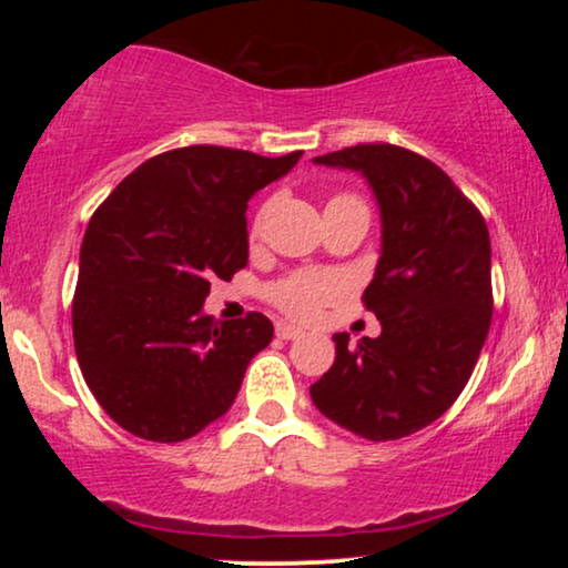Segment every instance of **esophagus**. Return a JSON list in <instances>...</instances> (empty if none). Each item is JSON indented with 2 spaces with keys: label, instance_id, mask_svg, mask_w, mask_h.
Wrapping results in <instances>:
<instances>
[{
  "label": "esophagus",
  "instance_id": "esophagus-1",
  "mask_svg": "<svg viewBox=\"0 0 568 568\" xmlns=\"http://www.w3.org/2000/svg\"><path fill=\"white\" fill-rule=\"evenodd\" d=\"M275 331H277L280 338H285V342H288V338L302 336V328H296V325H291V323H277Z\"/></svg>",
  "mask_w": 568,
  "mask_h": 568
}]
</instances>
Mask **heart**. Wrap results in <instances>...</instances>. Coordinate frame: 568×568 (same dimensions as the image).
<instances>
[{
  "label": "heart",
  "instance_id": "obj_1",
  "mask_svg": "<svg viewBox=\"0 0 568 568\" xmlns=\"http://www.w3.org/2000/svg\"><path fill=\"white\" fill-rule=\"evenodd\" d=\"M264 211L256 216V224L253 230L262 226ZM342 291V280L331 272H293V275L277 280V283L270 285V302L277 304L280 310L288 312L293 317H312L323 304H328L331 298L338 296Z\"/></svg>",
  "mask_w": 568,
  "mask_h": 568
}]
</instances>
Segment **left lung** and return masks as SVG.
I'll return each mask as SVG.
<instances>
[{
  "label": "left lung",
  "mask_w": 568,
  "mask_h": 568,
  "mask_svg": "<svg viewBox=\"0 0 568 568\" xmlns=\"http://www.w3.org/2000/svg\"><path fill=\"white\" fill-rule=\"evenodd\" d=\"M363 173L382 216V256L363 304L382 334L349 344L310 387L338 427L397 440L438 416L465 389L491 325V240L478 207L435 162L393 143H357L312 160Z\"/></svg>",
  "instance_id": "left-lung-1"
}]
</instances>
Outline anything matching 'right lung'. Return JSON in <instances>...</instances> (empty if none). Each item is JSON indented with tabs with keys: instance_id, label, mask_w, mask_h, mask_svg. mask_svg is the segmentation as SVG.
<instances>
[{
	"instance_id": "1",
	"label": "right lung",
	"mask_w": 568,
	"mask_h": 568,
	"mask_svg": "<svg viewBox=\"0 0 568 568\" xmlns=\"http://www.w3.org/2000/svg\"><path fill=\"white\" fill-rule=\"evenodd\" d=\"M302 152L173 149L135 168L84 230L71 325L82 376L128 433L179 443L224 416L272 342L262 312L216 323L211 280L247 264V200Z\"/></svg>"
}]
</instances>
